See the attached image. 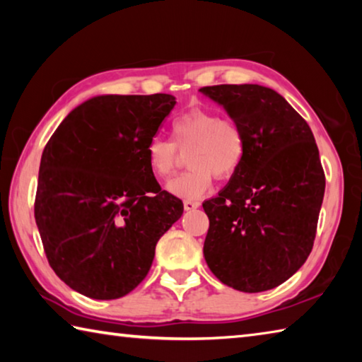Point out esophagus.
<instances>
[{
  "mask_svg": "<svg viewBox=\"0 0 362 362\" xmlns=\"http://www.w3.org/2000/svg\"><path fill=\"white\" fill-rule=\"evenodd\" d=\"M183 207H185V211H194V209H198L199 207V203L198 201H185V203H183Z\"/></svg>",
  "mask_w": 362,
  "mask_h": 362,
  "instance_id": "esophagus-1",
  "label": "esophagus"
}]
</instances>
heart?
I'll use <instances>...</instances> for the list:
<instances>
[{"label": "heart", "mask_w": 362, "mask_h": 362, "mask_svg": "<svg viewBox=\"0 0 362 362\" xmlns=\"http://www.w3.org/2000/svg\"><path fill=\"white\" fill-rule=\"evenodd\" d=\"M173 140L153 137L146 144L151 173L168 179L179 166L180 153H187L189 170L168 183V189L183 199H198L212 188L214 175L230 179L244 158V136L240 124L206 108H193L173 121Z\"/></svg>", "instance_id": "1"}]
</instances>
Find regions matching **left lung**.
<instances>
[{"label": "left lung", "instance_id": "obj_1", "mask_svg": "<svg viewBox=\"0 0 362 362\" xmlns=\"http://www.w3.org/2000/svg\"><path fill=\"white\" fill-rule=\"evenodd\" d=\"M240 124L244 158L209 217L204 259L223 284L263 292L283 284L313 249L326 177L313 132L276 90L259 84L199 89Z\"/></svg>", "mask_w": 362, "mask_h": 362}]
</instances>
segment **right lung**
<instances>
[{"label": "right lung", "instance_id": "1", "mask_svg": "<svg viewBox=\"0 0 362 362\" xmlns=\"http://www.w3.org/2000/svg\"><path fill=\"white\" fill-rule=\"evenodd\" d=\"M174 105L170 94L97 95L71 110L46 144L35 220L49 265L73 291L124 297L182 217V201L161 189L146 159Z\"/></svg>", "mask_w": 362, "mask_h": 362}]
</instances>
